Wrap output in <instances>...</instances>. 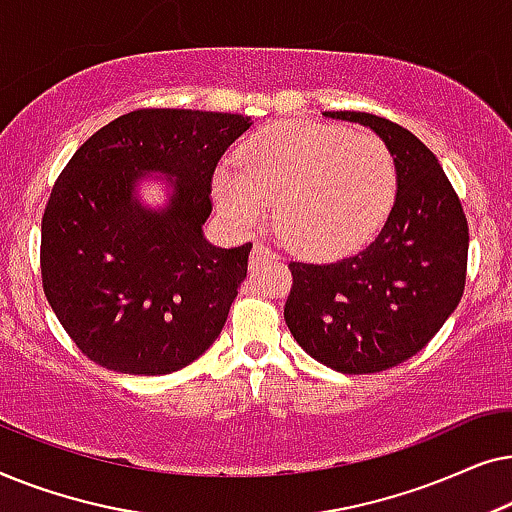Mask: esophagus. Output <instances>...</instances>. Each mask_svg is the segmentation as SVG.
I'll return each instance as SVG.
<instances>
[{"label":"esophagus","mask_w":512,"mask_h":512,"mask_svg":"<svg viewBox=\"0 0 512 512\" xmlns=\"http://www.w3.org/2000/svg\"><path fill=\"white\" fill-rule=\"evenodd\" d=\"M265 258H272V251L265 247L263 242H256L254 249H251V265L265 261Z\"/></svg>","instance_id":"esophagus-1"}]
</instances>
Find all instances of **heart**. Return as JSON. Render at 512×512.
Segmentation results:
<instances>
[{"mask_svg": "<svg viewBox=\"0 0 512 512\" xmlns=\"http://www.w3.org/2000/svg\"><path fill=\"white\" fill-rule=\"evenodd\" d=\"M396 163L368 132L305 121L275 123L242 144L235 167L214 177L219 209L237 228H256L275 207L284 247L328 258L359 247L387 216Z\"/></svg>", "mask_w": 512, "mask_h": 512, "instance_id": "heart-1", "label": "heart"}]
</instances>
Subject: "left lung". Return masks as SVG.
<instances>
[{"instance_id":"1","label":"left lung","mask_w":512,"mask_h":512,"mask_svg":"<svg viewBox=\"0 0 512 512\" xmlns=\"http://www.w3.org/2000/svg\"><path fill=\"white\" fill-rule=\"evenodd\" d=\"M368 125L396 163L398 193L368 247L333 263L291 261L286 326L312 359L347 375L394 368L429 345L466 286L468 221L438 158L403 125L366 111H326Z\"/></svg>"}]
</instances>
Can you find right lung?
I'll return each mask as SVG.
<instances>
[{"instance_id":"1","label":"right lung","mask_w":512,"mask_h":512,"mask_svg":"<svg viewBox=\"0 0 512 512\" xmlns=\"http://www.w3.org/2000/svg\"><path fill=\"white\" fill-rule=\"evenodd\" d=\"M249 118L135 109L86 139L55 179L41 219V284L83 356L125 375H167L219 338L251 242L202 237L212 179ZM175 179L171 205L144 210L142 173Z\"/></svg>"}]
</instances>
